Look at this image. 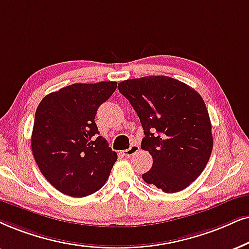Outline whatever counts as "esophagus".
<instances>
[{
  "mask_svg": "<svg viewBox=\"0 0 249 249\" xmlns=\"http://www.w3.org/2000/svg\"><path fill=\"white\" fill-rule=\"evenodd\" d=\"M139 149H140V147L138 146V144H132V146L128 148V149L123 150V154H124L125 156L128 157V156H132V155H133V154L139 152Z\"/></svg>",
  "mask_w": 249,
  "mask_h": 249,
  "instance_id": "34e87169",
  "label": "esophagus"
}]
</instances>
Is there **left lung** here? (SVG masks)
<instances>
[{"instance_id":"obj_1","label":"left lung","mask_w":249,"mask_h":249,"mask_svg":"<svg viewBox=\"0 0 249 249\" xmlns=\"http://www.w3.org/2000/svg\"><path fill=\"white\" fill-rule=\"evenodd\" d=\"M118 89L140 118L144 133L141 149L153 157L143 180L165 193L190 186L213 150L212 123L200 94L166 75L124 80Z\"/></svg>"}]
</instances>
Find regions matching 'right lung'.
<instances>
[{
	"instance_id": "add662e5",
	"label": "right lung",
	"mask_w": 249,
	"mask_h": 249,
	"mask_svg": "<svg viewBox=\"0 0 249 249\" xmlns=\"http://www.w3.org/2000/svg\"><path fill=\"white\" fill-rule=\"evenodd\" d=\"M116 81L72 84L46 95L37 106L32 139L41 174L73 197L99 191L117 161L95 124L99 107L114 94Z\"/></svg>"
}]
</instances>
